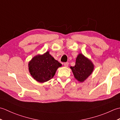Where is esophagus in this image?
Instances as JSON below:
<instances>
[{
    "mask_svg": "<svg viewBox=\"0 0 120 120\" xmlns=\"http://www.w3.org/2000/svg\"><path fill=\"white\" fill-rule=\"evenodd\" d=\"M64 65L65 67H68V62H65L64 63Z\"/></svg>",
    "mask_w": 120,
    "mask_h": 120,
    "instance_id": "esophagus-1",
    "label": "esophagus"
}]
</instances>
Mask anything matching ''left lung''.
Wrapping results in <instances>:
<instances>
[{
	"mask_svg": "<svg viewBox=\"0 0 120 120\" xmlns=\"http://www.w3.org/2000/svg\"><path fill=\"white\" fill-rule=\"evenodd\" d=\"M70 68L76 79L82 82L92 73L94 65L89 59L80 53L76 58L75 65L71 67Z\"/></svg>",
	"mask_w": 120,
	"mask_h": 120,
	"instance_id": "obj_1",
	"label": "left lung"
}]
</instances>
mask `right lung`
<instances>
[{
    "instance_id": "1",
    "label": "right lung",
    "mask_w": 120,
    "mask_h": 120,
    "mask_svg": "<svg viewBox=\"0 0 120 120\" xmlns=\"http://www.w3.org/2000/svg\"><path fill=\"white\" fill-rule=\"evenodd\" d=\"M62 64L55 60L48 51L43 55H38L28 63L29 71L32 78L41 83L52 78L58 68Z\"/></svg>"
}]
</instances>
